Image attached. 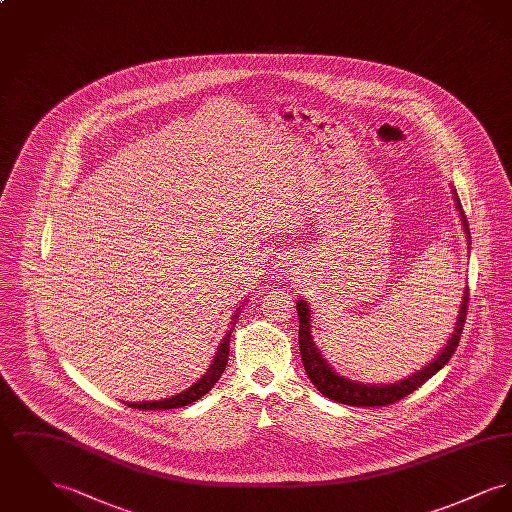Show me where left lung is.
<instances>
[{
    "mask_svg": "<svg viewBox=\"0 0 512 512\" xmlns=\"http://www.w3.org/2000/svg\"><path fill=\"white\" fill-rule=\"evenodd\" d=\"M455 195V205L459 211V217L463 222L464 234L470 245V230H468V220L464 217L463 205L457 192L453 190ZM297 317H299V351H301V361L305 366V372L309 376V380L313 382V386L317 388L322 395H326L332 401H338L343 405H353V407H386L391 405L407 395H411L414 390H418L426 380H430L436 372H439L445 363H449V359L453 357V353L457 351V345L463 334L464 320L468 313V288L464 290L463 301L459 307V317L455 322V330L451 334V338L445 343V347L438 353V357L424 366L422 370H416L409 378L399 380L395 384H361L349 378H343L338 372L332 370V366L328 365L322 355L318 353L317 345L311 338V311L307 301L299 299L297 301Z\"/></svg>",
    "mask_w": 512,
    "mask_h": 512,
    "instance_id": "1",
    "label": "left lung"
}]
</instances>
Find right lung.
<instances>
[{"mask_svg":"<svg viewBox=\"0 0 512 512\" xmlns=\"http://www.w3.org/2000/svg\"><path fill=\"white\" fill-rule=\"evenodd\" d=\"M240 317V309H236V313L232 315V324H236ZM232 330L230 328L226 332V336L220 341L219 349L215 353V359L209 366V370L195 382L194 386H190L188 390L182 391V393H176L172 397L167 399H161V401H142V403H126L128 407H134V409H142V411H165V409H180V407H186L190 403L197 401L199 397H203L207 391H211V388L219 382L226 363H228V351H230V336H232Z\"/></svg>","mask_w":512,"mask_h":512,"instance_id":"right-lung-1","label":"right lung"}]
</instances>
